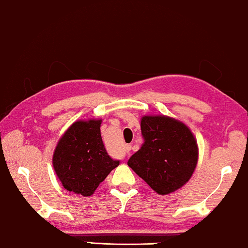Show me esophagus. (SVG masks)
I'll list each match as a JSON object with an SVG mask.
<instances>
[{"mask_svg": "<svg viewBox=\"0 0 248 248\" xmlns=\"http://www.w3.org/2000/svg\"><path fill=\"white\" fill-rule=\"evenodd\" d=\"M131 149H132V146L131 145H126V146H125L124 147V151H125V153H129V151H131Z\"/></svg>", "mask_w": 248, "mask_h": 248, "instance_id": "34e87169", "label": "esophagus"}]
</instances>
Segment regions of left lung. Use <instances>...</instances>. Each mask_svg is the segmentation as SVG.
Returning a JSON list of instances; mask_svg holds the SVG:
<instances>
[{"label": "left lung", "instance_id": "8db88e82", "mask_svg": "<svg viewBox=\"0 0 248 248\" xmlns=\"http://www.w3.org/2000/svg\"><path fill=\"white\" fill-rule=\"evenodd\" d=\"M144 144L128 160V167L155 192L170 194L193 175L198 147L184 123L164 115H146L140 122Z\"/></svg>", "mask_w": 248, "mask_h": 248}]
</instances>
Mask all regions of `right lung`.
<instances>
[{"label": "right lung", "mask_w": 248, "mask_h": 248, "mask_svg": "<svg viewBox=\"0 0 248 248\" xmlns=\"http://www.w3.org/2000/svg\"><path fill=\"white\" fill-rule=\"evenodd\" d=\"M101 120L77 121L61 137L54 150L53 168L68 192L91 196L99 184L120 164L104 148Z\"/></svg>", "instance_id": "1"}]
</instances>
